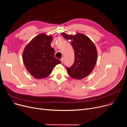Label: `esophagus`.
<instances>
[{
  "mask_svg": "<svg viewBox=\"0 0 127 127\" xmlns=\"http://www.w3.org/2000/svg\"><path fill=\"white\" fill-rule=\"evenodd\" d=\"M61 62H62V63H63V62H64V58H62V59H61Z\"/></svg>",
  "mask_w": 127,
  "mask_h": 127,
  "instance_id": "obj_1",
  "label": "esophagus"
}]
</instances>
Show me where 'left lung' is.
Instances as JSON below:
<instances>
[{
  "label": "left lung",
  "mask_w": 127,
  "mask_h": 127,
  "mask_svg": "<svg viewBox=\"0 0 127 127\" xmlns=\"http://www.w3.org/2000/svg\"><path fill=\"white\" fill-rule=\"evenodd\" d=\"M61 35L72 41L75 61L72 67H67V73L73 78L81 79L90 75L95 67L97 60V51L95 44L88 36L77 33L68 35L64 32Z\"/></svg>",
  "instance_id": "obj_1"
}]
</instances>
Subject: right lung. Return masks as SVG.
I'll return each mask as SVG.
<instances>
[{
    "instance_id": "right-lung-1",
    "label": "right lung",
    "mask_w": 127,
    "mask_h": 127,
    "mask_svg": "<svg viewBox=\"0 0 127 127\" xmlns=\"http://www.w3.org/2000/svg\"><path fill=\"white\" fill-rule=\"evenodd\" d=\"M53 37L45 33L35 36L23 50L22 59L25 66L31 75L36 79L48 76L53 67L61 63L54 57L55 51L51 46Z\"/></svg>"
}]
</instances>
